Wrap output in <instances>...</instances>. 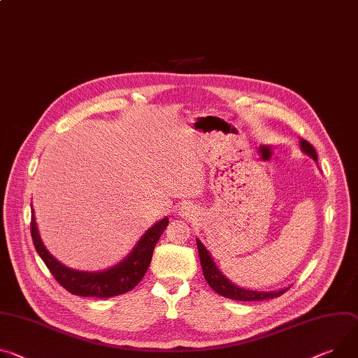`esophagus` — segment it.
Here are the masks:
<instances>
[{
	"instance_id": "obj_1",
	"label": "esophagus",
	"mask_w": 358,
	"mask_h": 358,
	"mask_svg": "<svg viewBox=\"0 0 358 358\" xmlns=\"http://www.w3.org/2000/svg\"><path fill=\"white\" fill-rule=\"evenodd\" d=\"M194 214H196V211H194V208L189 206V204H184L181 208H180V215L185 217V218H191Z\"/></svg>"
}]
</instances>
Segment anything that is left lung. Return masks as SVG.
Wrapping results in <instances>:
<instances>
[{
    "mask_svg": "<svg viewBox=\"0 0 358 358\" xmlns=\"http://www.w3.org/2000/svg\"><path fill=\"white\" fill-rule=\"evenodd\" d=\"M301 148L304 152H307L310 157H313L317 161V152L310 143H307L306 140H301ZM197 248H199L201 268H203L206 281L215 292H218V294L222 297L231 299L236 301H263V300L280 297L287 289V288H284V289L273 291V292H262V291H250V289L240 288V287L234 285L233 282H230L218 271V268L215 267V264L213 262L211 255L208 254L206 247L199 240H197Z\"/></svg>",
    "mask_w": 358,
    "mask_h": 358,
    "instance_id": "1",
    "label": "left lung"
}]
</instances>
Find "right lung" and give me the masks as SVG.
I'll use <instances>...</instances> for the list:
<instances>
[{
  "instance_id": "add662e5",
  "label": "right lung",
  "mask_w": 358,
  "mask_h": 358,
  "mask_svg": "<svg viewBox=\"0 0 358 358\" xmlns=\"http://www.w3.org/2000/svg\"><path fill=\"white\" fill-rule=\"evenodd\" d=\"M169 225V218L158 221L141 237L138 244L134 247L121 264L103 271V273H83L74 271L66 266L58 263L57 259L45 250L37 230V224L34 218V211L31 215V237L32 243L43 262L45 263L50 273L54 275L57 282L70 291L74 296L81 297H96L108 299L114 296L124 294L133 289L145 275L148 266L152 258V251L159 240L161 234L164 233Z\"/></svg>"
}]
</instances>
